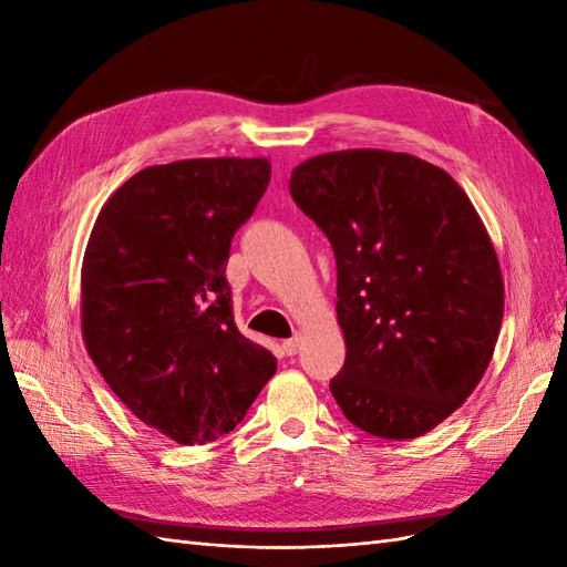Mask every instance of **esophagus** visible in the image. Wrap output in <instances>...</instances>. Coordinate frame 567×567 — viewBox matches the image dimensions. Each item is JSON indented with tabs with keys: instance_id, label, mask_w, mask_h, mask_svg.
Masks as SVG:
<instances>
[{
	"instance_id": "1",
	"label": "esophagus",
	"mask_w": 567,
	"mask_h": 567,
	"mask_svg": "<svg viewBox=\"0 0 567 567\" xmlns=\"http://www.w3.org/2000/svg\"><path fill=\"white\" fill-rule=\"evenodd\" d=\"M302 336H292V339H287L285 343H282V351L287 353V355H297L299 351H302Z\"/></svg>"
}]
</instances>
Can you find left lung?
<instances>
[{"label": "left lung", "instance_id": "left-lung-1", "mask_svg": "<svg viewBox=\"0 0 567 567\" xmlns=\"http://www.w3.org/2000/svg\"><path fill=\"white\" fill-rule=\"evenodd\" d=\"M297 207L336 256L346 419L419 439L461 406L495 353L504 280L487 228L455 179L409 153L353 148L292 171Z\"/></svg>", "mask_w": 567, "mask_h": 567}]
</instances>
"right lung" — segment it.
<instances>
[{"instance_id":"obj_1","label":"right lung","mask_w":567,"mask_h":567,"mask_svg":"<svg viewBox=\"0 0 567 567\" xmlns=\"http://www.w3.org/2000/svg\"><path fill=\"white\" fill-rule=\"evenodd\" d=\"M270 183L268 158H192L128 177L92 226L82 341L136 419L183 445L244 421L275 355L236 329L226 260Z\"/></svg>"}]
</instances>
